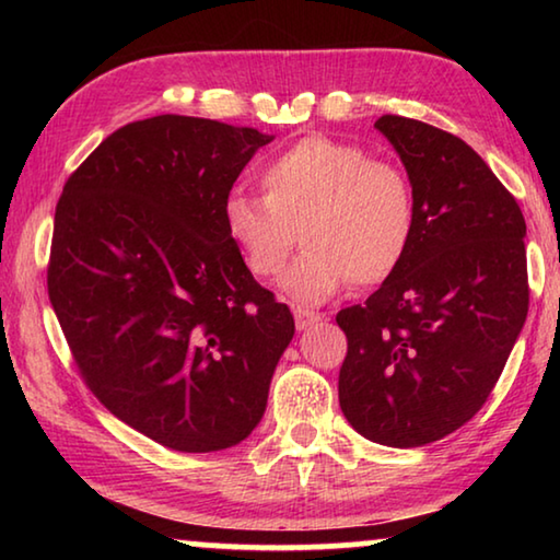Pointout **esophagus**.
<instances>
[{
    "mask_svg": "<svg viewBox=\"0 0 560 560\" xmlns=\"http://www.w3.org/2000/svg\"><path fill=\"white\" fill-rule=\"evenodd\" d=\"M293 320H296V328H299V330H303V328H308V326L318 324V320H320V314H316V311H311V308L296 306V308H293Z\"/></svg>",
    "mask_w": 560,
    "mask_h": 560,
    "instance_id": "34e87169",
    "label": "esophagus"
}]
</instances>
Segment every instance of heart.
Masks as SVG:
<instances>
[{"label":"heart","instance_id":"obj_1","mask_svg":"<svg viewBox=\"0 0 560 560\" xmlns=\"http://www.w3.org/2000/svg\"><path fill=\"white\" fill-rule=\"evenodd\" d=\"M264 195L236 189L224 230L254 277H277L299 236L306 244L283 273L291 299L320 303L350 281L375 287L412 246L417 200L410 175L365 148L326 136L301 138L259 170Z\"/></svg>","mask_w":560,"mask_h":560}]
</instances>
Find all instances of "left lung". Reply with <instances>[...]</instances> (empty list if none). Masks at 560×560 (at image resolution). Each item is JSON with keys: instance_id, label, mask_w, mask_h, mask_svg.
<instances>
[{"instance_id": "1", "label": "left lung", "mask_w": 560, "mask_h": 560, "mask_svg": "<svg viewBox=\"0 0 560 560\" xmlns=\"http://www.w3.org/2000/svg\"><path fill=\"white\" fill-rule=\"evenodd\" d=\"M412 179L417 226L390 279L338 311L346 420L387 447L447 438L494 390L528 314L526 222L516 197L462 138L381 116Z\"/></svg>"}]
</instances>
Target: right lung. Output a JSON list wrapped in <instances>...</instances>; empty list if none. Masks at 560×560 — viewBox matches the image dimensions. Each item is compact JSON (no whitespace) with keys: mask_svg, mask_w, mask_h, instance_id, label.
I'll use <instances>...</instances> for the list:
<instances>
[{"mask_svg":"<svg viewBox=\"0 0 560 560\" xmlns=\"http://www.w3.org/2000/svg\"><path fill=\"white\" fill-rule=\"evenodd\" d=\"M267 143L210 118L128 122L56 205L46 287L73 363L118 420L170 450L240 444L293 338L289 306L224 230L232 185Z\"/></svg>","mask_w":560,"mask_h":560,"instance_id":"right-lung-1","label":"right lung"}]
</instances>
